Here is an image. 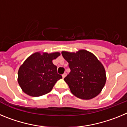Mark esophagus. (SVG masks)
Returning a JSON list of instances; mask_svg holds the SVG:
<instances>
[{
  "label": "esophagus",
  "mask_w": 127,
  "mask_h": 127,
  "mask_svg": "<svg viewBox=\"0 0 127 127\" xmlns=\"http://www.w3.org/2000/svg\"><path fill=\"white\" fill-rule=\"evenodd\" d=\"M66 75H67V74H66L65 72L64 74H62V77H63V78H64V77L66 76Z\"/></svg>",
  "instance_id": "1"
}]
</instances>
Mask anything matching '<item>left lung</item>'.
I'll use <instances>...</instances> for the list:
<instances>
[{
    "label": "left lung",
    "mask_w": 127,
    "mask_h": 127,
    "mask_svg": "<svg viewBox=\"0 0 127 127\" xmlns=\"http://www.w3.org/2000/svg\"><path fill=\"white\" fill-rule=\"evenodd\" d=\"M69 63L70 73L64 78L70 92L81 99L93 98L101 92L106 81L104 67L94 54L86 50L62 52Z\"/></svg>",
    "instance_id": "1"
}]
</instances>
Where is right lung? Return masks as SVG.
<instances>
[{"mask_svg": "<svg viewBox=\"0 0 127 127\" xmlns=\"http://www.w3.org/2000/svg\"><path fill=\"white\" fill-rule=\"evenodd\" d=\"M60 53L32 54L20 66L18 81L23 92L32 97H39L48 94L58 80L62 78L57 73V67L53 59Z\"/></svg>", "mask_w": 127, "mask_h": 127, "instance_id": "right-lung-1", "label": "right lung"}]
</instances>
